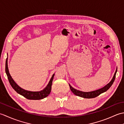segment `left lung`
Here are the masks:
<instances>
[{
  "label": "left lung",
  "mask_w": 124,
  "mask_h": 124,
  "mask_svg": "<svg viewBox=\"0 0 124 124\" xmlns=\"http://www.w3.org/2000/svg\"><path fill=\"white\" fill-rule=\"evenodd\" d=\"M117 71V69L116 70V72L114 74V77H113L111 81L110 82L107 84V85L104 86V87H103L101 89H98V90L93 91V92H81L80 91H78L77 89L73 88L69 84V86L71 91L72 92L73 94H75L76 95H77L78 96H80L81 97H84V98H86V99H91V98H94V97H96L97 96H99V95L101 94V93H104V92H106L108 89L111 86L112 84L114 83L115 78H116V73Z\"/></svg>",
  "instance_id": "8db88e82"
}]
</instances>
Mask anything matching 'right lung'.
Masks as SVG:
<instances>
[{
    "mask_svg": "<svg viewBox=\"0 0 124 124\" xmlns=\"http://www.w3.org/2000/svg\"><path fill=\"white\" fill-rule=\"evenodd\" d=\"M5 71H6V75L7 76L9 82L10 84V85L12 86L13 88L14 89L17 93L23 96L24 97H25L26 99L29 100H41L47 97L50 94V93H51L52 81L53 80L54 74L53 75L51 80H50L49 83L48 84V85H47L46 87L43 90L39 92H31L25 91L24 89L21 88L15 83L14 80H13L12 78L11 77V76H10L9 74L8 69L7 58L6 59V65H5Z\"/></svg>",
    "mask_w": 124,
    "mask_h": 124,
    "instance_id": "obj_1",
    "label": "right lung"
}]
</instances>
